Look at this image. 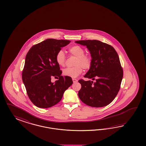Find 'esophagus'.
Masks as SVG:
<instances>
[{
  "instance_id": "obj_1",
  "label": "esophagus",
  "mask_w": 146,
  "mask_h": 146,
  "mask_svg": "<svg viewBox=\"0 0 146 146\" xmlns=\"http://www.w3.org/2000/svg\"><path fill=\"white\" fill-rule=\"evenodd\" d=\"M72 80H73V82L74 83H75V82H78V80L76 79H72Z\"/></svg>"
}]
</instances>
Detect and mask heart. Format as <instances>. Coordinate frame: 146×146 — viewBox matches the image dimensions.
I'll list each match as a JSON object with an SVG mask.
<instances>
[{
    "mask_svg": "<svg viewBox=\"0 0 146 146\" xmlns=\"http://www.w3.org/2000/svg\"><path fill=\"white\" fill-rule=\"evenodd\" d=\"M70 53L76 57L74 65L73 67H68L63 70L62 74L65 76L72 78H77L83 72V69H88L92 65V59L90 56L84 54V49L79 45H74L68 49ZM56 61L60 66L65 65V54L63 50H60L56 53Z\"/></svg>",
    "mask_w": 146,
    "mask_h": 146,
    "instance_id": "heart-1",
    "label": "heart"
}]
</instances>
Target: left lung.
I'll list each match as a JSON object with an SVG mask.
<instances>
[{
  "label": "left lung",
  "instance_id": "8db88e82",
  "mask_svg": "<svg viewBox=\"0 0 146 146\" xmlns=\"http://www.w3.org/2000/svg\"><path fill=\"white\" fill-rule=\"evenodd\" d=\"M75 43L88 49L92 65L84 77L95 80H79L81 84L78 93L80 99L92 107L108 106L118 94L123 77L118 54L112 46L98 40H81Z\"/></svg>",
  "mask_w": 146,
  "mask_h": 146
}]
</instances>
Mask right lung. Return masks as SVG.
I'll list each match as a JSON object with an SVG mask.
<instances>
[{
  "mask_svg": "<svg viewBox=\"0 0 146 146\" xmlns=\"http://www.w3.org/2000/svg\"><path fill=\"white\" fill-rule=\"evenodd\" d=\"M69 40L47 39L33 45L27 54L22 71L23 82L32 103L40 108H48L62 100L65 91L73 84L71 77L62 76L56 55ZM52 77L58 80L54 83Z\"/></svg>",
  "mask_w": 146,
  "mask_h": 146,
  "instance_id": "obj_1",
  "label": "right lung"
}]
</instances>
